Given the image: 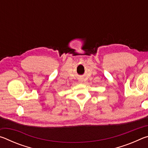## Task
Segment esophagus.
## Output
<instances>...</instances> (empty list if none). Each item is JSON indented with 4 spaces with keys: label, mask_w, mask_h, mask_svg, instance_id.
Listing matches in <instances>:
<instances>
[{
    "label": "esophagus",
    "mask_w": 148,
    "mask_h": 148,
    "mask_svg": "<svg viewBox=\"0 0 148 148\" xmlns=\"http://www.w3.org/2000/svg\"><path fill=\"white\" fill-rule=\"evenodd\" d=\"M78 81H79V83H82V82H83V79H82V78H79V79H78Z\"/></svg>",
    "instance_id": "obj_1"
}]
</instances>
